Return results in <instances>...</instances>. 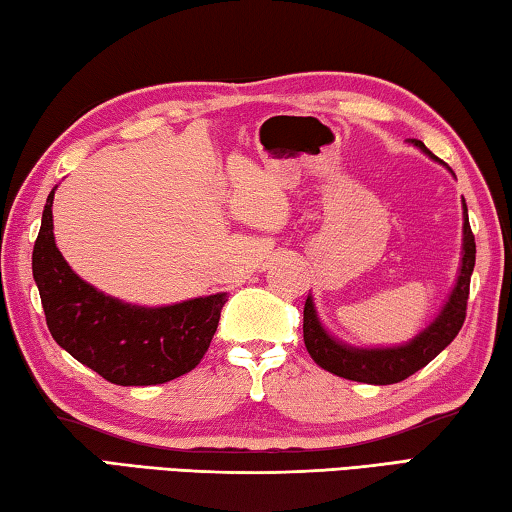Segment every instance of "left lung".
Wrapping results in <instances>:
<instances>
[{
	"mask_svg": "<svg viewBox=\"0 0 512 512\" xmlns=\"http://www.w3.org/2000/svg\"><path fill=\"white\" fill-rule=\"evenodd\" d=\"M415 147L426 152L422 140H413ZM431 156V152H426ZM435 158V156H431ZM476 261V242L474 233L469 229L467 206L463 199V261H460L456 286L451 290L449 301L442 306L440 315L426 326V329L415 335L408 345L390 347V349H356L342 345L317 320L313 297L306 299L304 304V342L311 358L322 370L331 372L342 379L372 383V385H390L408 379L410 374L422 370L431 360L445 349L451 340L456 338L460 326L467 315V297H469V279L474 272Z\"/></svg>",
	"mask_w": 512,
	"mask_h": 512,
	"instance_id": "left-lung-1",
	"label": "left lung"
}]
</instances>
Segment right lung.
Listing matches in <instances>:
<instances>
[{"instance_id":"1","label":"right lung","mask_w":512,"mask_h":512,"mask_svg":"<svg viewBox=\"0 0 512 512\" xmlns=\"http://www.w3.org/2000/svg\"><path fill=\"white\" fill-rule=\"evenodd\" d=\"M54 190L33 245V279L52 338L115 385H156L195 370L211 345L226 292L174 306H131L70 270L54 242Z\"/></svg>"}]
</instances>
